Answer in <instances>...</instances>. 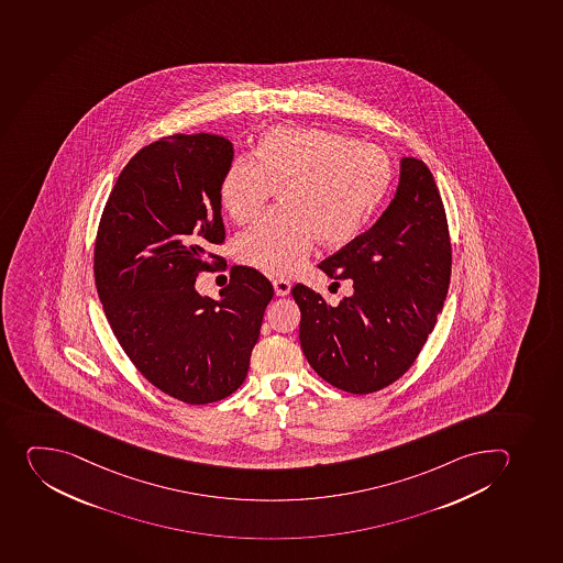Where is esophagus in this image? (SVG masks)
I'll list each match as a JSON object with an SVG mask.
<instances>
[{
	"label": "esophagus",
	"mask_w": 563,
	"mask_h": 563,
	"mask_svg": "<svg viewBox=\"0 0 563 563\" xmlns=\"http://www.w3.org/2000/svg\"><path fill=\"white\" fill-rule=\"evenodd\" d=\"M275 294L279 295V297H284V295L289 294V289H291V283L286 279H275L274 280Z\"/></svg>",
	"instance_id": "obj_1"
}]
</instances>
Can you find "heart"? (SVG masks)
<instances>
[{"label":"heart","mask_w":563,"mask_h":563,"mask_svg":"<svg viewBox=\"0 0 563 563\" xmlns=\"http://www.w3.org/2000/svg\"><path fill=\"white\" fill-rule=\"evenodd\" d=\"M393 185L386 150L335 130L274 126L252 157H239L219 181V202L243 224L277 190L280 207L253 222L235 241L241 263L266 274H289L314 239L339 249L355 241Z\"/></svg>","instance_id":"1"}]
</instances>
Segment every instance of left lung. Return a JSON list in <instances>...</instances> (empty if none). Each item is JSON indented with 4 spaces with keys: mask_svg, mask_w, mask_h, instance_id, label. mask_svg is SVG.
Wrapping results in <instances>:
<instances>
[{
    "mask_svg": "<svg viewBox=\"0 0 563 563\" xmlns=\"http://www.w3.org/2000/svg\"><path fill=\"white\" fill-rule=\"evenodd\" d=\"M319 268L336 286L350 280L353 291L330 306L322 295L295 284L306 358L342 391H380L413 366L444 308L451 279L448 217L428 165L404 157L386 212Z\"/></svg>",
    "mask_w": 563,
    "mask_h": 563,
    "instance_id": "left-lung-1",
    "label": "left lung"
}]
</instances>
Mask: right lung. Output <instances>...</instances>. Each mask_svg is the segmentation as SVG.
<instances>
[{
	"mask_svg": "<svg viewBox=\"0 0 563 563\" xmlns=\"http://www.w3.org/2000/svg\"><path fill=\"white\" fill-rule=\"evenodd\" d=\"M232 159L221 135H168L141 148L110 191L93 246L119 344L150 384L191 406L238 391L274 299L249 266H232L221 299L197 294L199 274L222 258L208 249L227 235L219 181Z\"/></svg>",
	"mask_w": 563,
	"mask_h": 563,
	"instance_id": "obj_1",
	"label": "right lung"
}]
</instances>
